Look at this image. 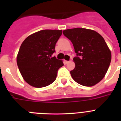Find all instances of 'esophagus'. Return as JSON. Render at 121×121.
<instances>
[{
    "instance_id": "esophagus-1",
    "label": "esophagus",
    "mask_w": 121,
    "mask_h": 121,
    "mask_svg": "<svg viewBox=\"0 0 121 121\" xmlns=\"http://www.w3.org/2000/svg\"><path fill=\"white\" fill-rule=\"evenodd\" d=\"M70 62V61H68V60H65V64H68V63Z\"/></svg>"
}]
</instances>
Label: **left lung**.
<instances>
[{
    "mask_svg": "<svg viewBox=\"0 0 121 121\" xmlns=\"http://www.w3.org/2000/svg\"><path fill=\"white\" fill-rule=\"evenodd\" d=\"M73 45L77 57L75 68L70 71L77 83L92 86L105 77L110 64L112 53L102 36L90 29L75 28L63 31Z\"/></svg>",
    "mask_w": 121,
    "mask_h": 121,
    "instance_id": "left-lung-1",
    "label": "left lung"
}]
</instances>
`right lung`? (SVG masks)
I'll list each match as a JSON object with an SVG mask.
<instances>
[{
    "label": "right lung",
    "instance_id": "add662e5",
    "mask_svg": "<svg viewBox=\"0 0 121 121\" xmlns=\"http://www.w3.org/2000/svg\"><path fill=\"white\" fill-rule=\"evenodd\" d=\"M62 30H44L28 36L17 56V64L24 81L36 88H42L56 80L62 60L51 57Z\"/></svg>",
    "mask_w": 121,
    "mask_h": 121
}]
</instances>
